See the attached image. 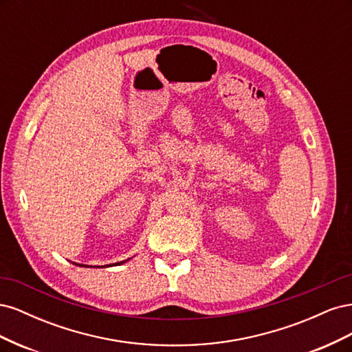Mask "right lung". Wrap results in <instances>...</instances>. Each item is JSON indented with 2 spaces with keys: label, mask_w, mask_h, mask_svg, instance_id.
<instances>
[{
  "label": "right lung",
  "mask_w": 352,
  "mask_h": 352,
  "mask_svg": "<svg viewBox=\"0 0 352 352\" xmlns=\"http://www.w3.org/2000/svg\"><path fill=\"white\" fill-rule=\"evenodd\" d=\"M127 260H131V258H127ZM127 260H124V261H120V263H114V264H107V265H101V267H111V265H120V264H124ZM73 264H76V265H80V267H89V265H85V264H79V263H73Z\"/></svg>",
  "instance_id": "add662e5"
}]
</instances>
